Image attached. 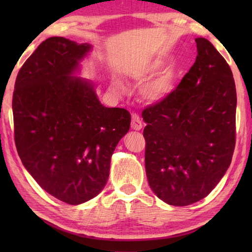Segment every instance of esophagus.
I'll return each mask as SVG.
<instances>
[{"mask_svg": "<svg viewBox=\"0 0 252 252\" xmlns=\"http://www.w3.org/2000/svg\"><path fill=\"white\" fill-rule=\"evenodd\" d=\"M131 127H132V130H135V131H140L143 127V122L141 120V118L138 117L136 114L132 115Z\"/></svg>", "mask_w": 252, "mask_h": 252, "instance_id": "obj_1", "label": "esophagus"}]
</instances>
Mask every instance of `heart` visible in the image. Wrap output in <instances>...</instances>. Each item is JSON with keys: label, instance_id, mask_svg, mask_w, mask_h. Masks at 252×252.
<instances>
[{"label": "heart", "instance_id": "heart-1", "mask_svg": "<svg viewBox=\"0 0 252 252\" xmlns=\"http://www.w3.org/2000/svg\"><path fill=\"white\" fill-rule=\"evenodd\" d=\"M162 67V63L159 61H155L149 63L148 66L143 69L141 72L142 78H149L153 74L158 72L160 68ZM111 90L112 92L117 95H123L126 92L125 85L118 79L112 80L111 82ZM173 90V80L172 76L170 72H162L159 74L157 78L153 79L152 81L147 82L145 85H143L141 90V94L144 98H145L149 103H157V101L162 100L163 98L172 92Z\"/></svg>", "mask_w": 252, "mask_h": 252}]
</instances>
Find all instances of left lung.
Returning a JSON list of instances; mask_svg holds the SVG:
<instances>
[{
	"instance_id": "left-lung-1",
	"label": "left lung",
	"mask_w": 252,
	"mask_h": 252,
	"mask_svg": "<svg viewBox=\"0 0 252 252\" xmlns=\"http://www.w3.org/2000/svg\"><path fill=\"white\" fill-rule=\"evenodd\" d=\"M196 44V62L178 88L143 111L148 184L159 199L179 207L210 194L235 148L232 70L205 37H197Z\"/></svg>"
}]
</instances>
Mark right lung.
Masks as SVG:
<instances>
[{"label": "right lung", "instance_id": "obj_1", "mask_svg": "<svg viewBox=\"0 0 252 252\" xmlns=\"http://www.w3.org/2000/svg\"><path fill=\"white\" fill-rule=\"evenodd\" d=\"M89 43L52 36L18 72L13 95L15 143L42 189L69 205L97 196L131 115L100 103L95 84L79 77Z\"/></svg>", "mask_w": 252, "mask_h": 252}]
</instances>
